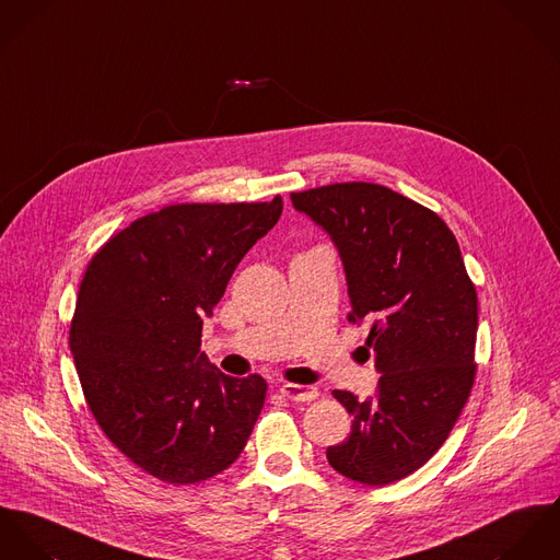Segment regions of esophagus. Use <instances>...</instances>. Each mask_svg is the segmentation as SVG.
Here are the masks:
<instances>
[{
    "label": "esophagus",
    "instance_id": "1",
    "mask_svg": "<svg viewBox=\"0 0 560 560\" xmlns=\"http://www.w3.org/2000/svg\"><path fill=\"white\" fill-rule=\"evenodd\" d=\"M281 395L292 399V401H313L317 397V388L315 386H305V384H283Z\"/></svg>",
    "mask_w": 560,
    "mask_h": 560
}]
</instances>
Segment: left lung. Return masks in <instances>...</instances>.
Listing matches in <instances>:
<instances>
[{
    "label": "left lung",
    "mask_w": 560,
    "mask_h": 560,
    "mask_svg": "<svg viewBox=\"0 0 560 560\" xmlns=\"http://www.w3.org/2000/svg\"><path fill=\"white\" fill-rule=\"evenodd\" d=\"M341 255L352 324L370 326L377 393L332 390L352 432L328 464L365 486L419 470L451 434L475 384L477 290L446 223L430 208L372 183L292 192Z\"/></svg>",
    "instance_id": "8db88e82"
}]
</instances>
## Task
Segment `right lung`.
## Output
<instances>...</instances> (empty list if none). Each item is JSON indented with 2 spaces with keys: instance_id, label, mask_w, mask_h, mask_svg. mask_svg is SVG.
<instances>
[{
  "instance_id": "obj_1",
  "label": "right lung",
  "mask_w": 560,
  "mask_h": 560,
  "mask_svg": "<svg viewBox=\"0 0 560 560\" xmlns=\"http://www.w3.org/2000/svg\"><path fill=\"white\" fill-rule=\"evenodd\" d=\"M283 199L174 203L132 221L90 259L70 352L96 423L148 475L188 486L230 468L264 408L266 380L212 368L203 317Z\"/></svg>"
}]
</instances>
